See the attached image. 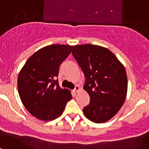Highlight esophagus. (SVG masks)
I'll return each mask as SVG.
<instances>
[{
	"label": "esophagus",
	"instance_id": "1",
	"mask_svg": "<svg viewBox=\"0 0 149 149\" xmlns=\"http://www.w3.org/2000/svg\"><path fill=\"white\" fill-rule=\"evenodd\" d=\"M79 91H80V87H79L78 85H76L75 88H74V92L76 93H78Z\"/></svg>",
	"mask_w": 149,
	"mask_h": 149
}]
</instances>
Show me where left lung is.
<instances>
[{"instance_id": "left-lung-1", "label": "left lung", "mask_w": 149, "mask_h": 149, "mask_svg": "<svg viewBox=\"0 0 149 149\" xmlns=\"http://www.w3.org/2000/svg\"><path fill=\"white\" fill-rule=\"evenodd\" d=\"M72 54L85 74L84 89L90 96L83 113L94 123L108 121L126 100L127 77L124 65L109 49L97 45H76Z\"/></svg>"}]
</instances>
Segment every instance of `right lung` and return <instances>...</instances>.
Masks as SVG:
<instances>
[{
  "instance_id": "1",
  "label": "right lung",
  "mask_w": 149,
  "mask_h": 149,
  "mask_svg": "<svg viewBox=\"0 0 149 149\" xmlns=\"http://www.w3.org/2000/svg\"><path fill=\"white\" fill-rule=\"evenodd\" d=\"M72 46L53 44L34 53L18 77V90L22 104L36 118L49 121L61 116L71 92L58 84L59 67L71 54Z\"/></svg>"
}]
</instances>
